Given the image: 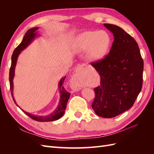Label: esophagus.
Listing matches in <instances>:
<instances>
[{
    "label": "esophagus",
    "instance_id": "obj_1",
    "mask_svg": "<svg viewBox=\"0 0 154 154\" xmlns=\"http://www.w3.org/2000/svg\"><path fill=\"white\" fill-rule=\"evenodd\" d=\"M87 65L85 63H83L77 67L76 71L78 72H81L84 69H85ZM72 88L76 91H78L82 88V85H80V83H79L78 79H76V78H73L72 79Z\"/></svg>",
    "mask_w": 154,
    "mask_h": 154
}]
</instances>
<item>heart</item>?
I'll use <instances>...</instances> for the list:
<instances>
[{"label": "heart", "instance_id": "obj_1", "mask_svg": "<svg viewBox=\"0 0 154 154\" xmlns=\"http://www.w3.org/2000/svg\"><path fill=\"white\" fill-rule=\"evenodd\" d=\"M110 44L109 35L105 31H85L79 35L74 42L76 51L88 50V58L92 61L103 58L109 50Z\"/></svg>", "mask_w": 154, "mask_h": 154}]
</instances>
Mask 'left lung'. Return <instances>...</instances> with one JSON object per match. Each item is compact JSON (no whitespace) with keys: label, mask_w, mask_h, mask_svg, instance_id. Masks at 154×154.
<instances>
[{"label":"left lung","mask_w":154,"mask_h":154,"mask_svg":"<svg viewBox=\"0 0 154 154\" xmlns=\"http://www.w3.org/2000/svg\"><path fill=\"white\" fill-rule=\"evenodd\" d=\"M114 39L109 53L91 63L100 76L94 88L92 108L101 117L111 118L133 106L143 85V60L138 44L120 27L104 24Z\"/></svg>","instance_id":"8db88e82"}]
</instances>
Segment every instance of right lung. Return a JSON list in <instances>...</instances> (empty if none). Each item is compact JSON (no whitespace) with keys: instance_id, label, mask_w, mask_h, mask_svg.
Segmentation results:
<instances>
[{"instance_id":"1","label":"right lung","mask_w":154,"mask_h":154,"mask_svg":"<svg viewBox=\"0 0 154 154\" xmlns=\"http://www.w3.org/2000/svg\"><path fill=\"white\" fill-rule=\"evenodd\" d=\"M38 29V27H34V28H31L27 31L26 34L23 38V40L22 41V42L17 46V48L14 50L12 57H11V67L10 70V75H9V80H10V90H11V96L13 97V100L15 102V103L18 106L17 103L15 102V99L13 97V80L14 76H15V66L17 64V58L18 55L20 54L21 53V51L24 50L27 45H28L31 42L34 40V38L36 36V35H38V33H37L36 30ZM66 79V77H64L62 78L60 80L59 82V88H60V100L59 102V104L57 106V108L56 109V110L53 112L52 114H49V116H35L32 115L30 113L26 112V111L22 110L24 112L29 116V118L31 119L37 121V122H53V121L57 120L60 119V118H62L64 112H65V110L66 109V106L67 101L69 99V97L71 94L69 92H68L66 88H65L63 86L62 84ZM19 107V106H18ZM20 108V107H19Z\"/></svg>"}]
</instances>
